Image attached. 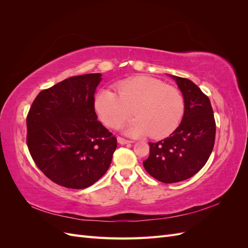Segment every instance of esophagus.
<instances>
[{"label": "esophagus", "mask_w": 248, "mask_h": 248, "mask_svg": "<svg viewBox=\"0 0 248 248\" xmlns=\"http://www.w3.org/2000/svg\"><path fill=\"white\" fill-rule=\"evenodd\" d=\"M118 142L119 144H121V145H126V144H130V140H125V139H123V138H118Z\"/></svg>", "instance_id": "1"}]
</instances>
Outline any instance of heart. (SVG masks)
I'll list each match as a JSON object with an SVG mask.
<instances>
[{"label":"heart","mask_w":248,"mask_h":248,"mask_svg":"<svg viewBox=\"0 0 248 248\" xmlns=\"http://www.w3.org/2000/svg\"><path fill=\"white\" fill-rule=\"evenodd\" d=\"M115 90L102 89L94 98L97 116L109 128L123 125L133 112L137 119L126 127L127 134L162 139L174 132L181 122L184 99L175 87L139 76L118 82Z\"/></svg>","instance_id":"b5f03b06"}]
</instances>
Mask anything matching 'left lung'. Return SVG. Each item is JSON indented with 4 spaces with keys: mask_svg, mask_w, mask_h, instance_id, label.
I'll list each match as a JSON object with an SVG mask.
<instances>
[{
    "mask_svg": "<svg viewBox=\"0 0 248 248\" xmlns=\"http://www.w3.org/2000/svg\"><path fill=\"white\" fill-rule=\"evenodd\" d=\"M184 98V116L167 139L149 142L145 170L163 183L183 181L196 175L212 153L216 124L208 96L189 79L172 76Z\"/></svg>",
    "mask_w": 248,
    "mask_h": 248,
    "instance_id": "1",
    "label": "left lung"
}]
</instances>
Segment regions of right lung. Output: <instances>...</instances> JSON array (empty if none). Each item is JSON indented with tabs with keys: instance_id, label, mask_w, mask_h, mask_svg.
<instances>
[{
	"instance_id": "add662e5",
	"label": "right lung",
	"mask_w": 248,
	"mask_h": 248,
	"mask_svg": "<svg viewBox=\"0 0 248 248\" xmlns=\"http://www.w3.org/2000/svg\"><path fill=\"white\" fill-rule=\"evenodd\" d=\"M100 73L71 77L37 95L27 117V145L52 182L72 189L106 174L117 139L97 120L94 94Z\"/></svg>"
}]
</instances>
